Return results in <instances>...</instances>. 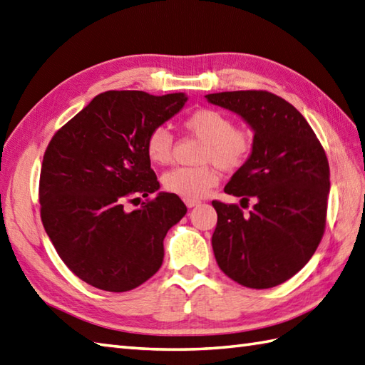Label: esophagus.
I'll list each match as a JSON object with an SVG mask.
<instances>
[{
	"label": "esophagus",
	"instance_id": "esophagus-1",
	"mask_svg": "<svg viewBox=\"0 0 365 365\" xmlns=\"http://www.w3.org/2000/svg\"><path fill=\"white\" fill-rule=\"evenodd\" d=\"M185 204H187V207H188V208H192V207L199 205L200 202H199L197 199H185Z\"/></svg>",
	"mask_w": 365,
	"mask_h": 365
}]
</instances>
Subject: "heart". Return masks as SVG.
<instances>
[{
  "label": "heart",
  "mask_w": 365,
  "mask_h": 365,
  "mask_svg": "<svg viewBox=\"0 0 365 365\" xmlns=\"http://www.w3.org/2000/svg\"><path fill=\"white\" fill-rule=\"evenodd\" d=\"M183 128L200 139L196 168H174L163 175V188L183 199L204 197L220 180L215 165L224 170H237L247 161L252 150L251 135L224 113L200 108L183 119ZM174 138L165 127L153 128L145 139V153L153 165L165 166L173 158Z\"/></svg>",
  "instance_id": "1"
}]
</instances>
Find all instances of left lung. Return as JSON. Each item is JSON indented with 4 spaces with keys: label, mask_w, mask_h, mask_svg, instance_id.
Returning <instances> with one entry per match:
<instances>
[{
    "label": "left lung",
    "mask_w": 365,
    "mask_h": 365,
    "mask_svg": "<svg viewBox=\"0 0 365 365\" xmlns=\"http://www.w3.org/2000/svg\"><path fill=\"white\" fill-rule=\"evenodd\" d=\"M237 113L254 131L252 152L224 191L254 200L243 215L237 204L213 200L218 222L212 237L215 259L235 282L269 289L311 260L327 227L329 165L302 114L268 91L205 96Z\"/></svg>",
    "instance_id": "1"
}]
</instances>
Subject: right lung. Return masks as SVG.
I'll return each mask as SVG.
<instances>
[{"mask_svg":"<svg viewBox=\"0 0 365 365\" xmlns=\"http://www.w3.org/2000/svg\"><path fill=\"white\" fill-rule=\"evenodd\" d=\"M183 92L106 91L61 127L46 147L38 200L54 250L75 276L106 292H128L160 269L168 230L187 207L158 192L145 139L182 110Z\"/></svg>","mask_w":365,"mask_h":365,"instance_id":"add662e5","label":"right lung"}]
</instances>
